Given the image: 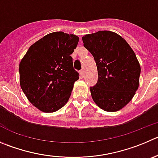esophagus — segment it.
<instances>
[{"instance_id": "obj_1", "label": "esophagus", "mask_w": 158, "mask_h": 158, "mask_svg": "<svg viewBox=\"0 0 158 158\" xmlns=\"http://www.w3.org/2000/svg\"><path fill=\"white\" fill-rule=\"evenodd\" d=\"M80 75H81V77L85 76V70H84L83 69L80 70Z\"/></svg>"}]
</instances>
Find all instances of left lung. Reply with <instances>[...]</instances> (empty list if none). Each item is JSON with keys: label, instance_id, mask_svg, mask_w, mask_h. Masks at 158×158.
Instances as JSON below:
<instances>
[{"label": "left lung", "instance_id": "8db88e82", "mask_svg": "<svg viewBox=\"0 0 158 158\" xmlns=\"http://www.w3.org/2000/svg\"><path fill=\"white\" fill-rule=\"evenodd\" d=\"M84 46L92 54L98 81L90 88L95 104L106 112L127 106L138 89L140 66L130 45L115 32L98 31L82 37Z\"/></svg>", "mask_w": 158, "mask_h": 158}]
</instances>
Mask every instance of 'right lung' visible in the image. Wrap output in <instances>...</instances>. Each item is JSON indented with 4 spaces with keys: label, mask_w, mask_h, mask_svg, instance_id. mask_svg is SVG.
<instances>
[{
    "label": "right lung",
    "mask_w": 158,
    "mask_h": 158,
    "mask_svg": "<svg viewBox=\"0 0 158 158\" xmlns=\"http://www.w3.org/2000/svg\"><path fill=\"white\" fill-rule=\"evenodd\" d=\"M78 41L73 34L49 33L31 45L21 60V88L42 112H56L68 102L73 84L79 79L70 56Z\"/></svg>",
    "instance_id": "obj_1"
}]
</instances>
